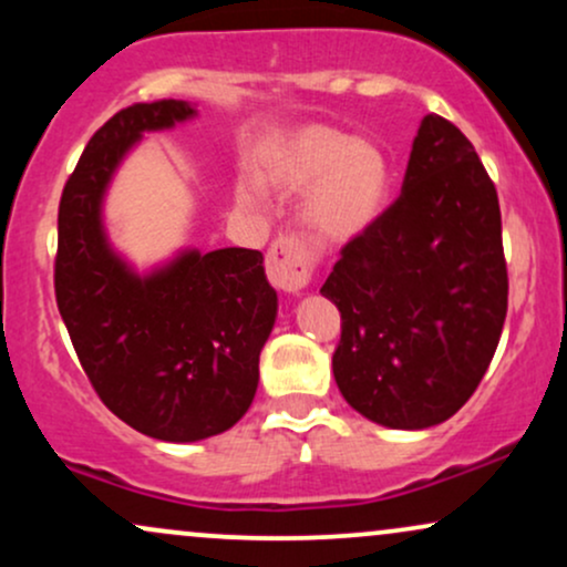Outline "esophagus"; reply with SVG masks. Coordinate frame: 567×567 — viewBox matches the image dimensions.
Masks as SVG:
<instances>
[{
	"label": "esophagus",
	"instance_id": "obj_1",
	"mask_svg": "<svg viewBox=\"0 0 567 567\" xmlns=\"http://www.w3.org/2000/svg\"><path fill=\"white\" fill-rule=\"evenodd\" d=\"M311 261L309 252L303 250V245L292 237H279L271 245L269 256H266V275L269 282L275 285L279 292H288V296H298L311 279Z\"/></svg>",
	"mask_w": 567,
	"mask_h": 567
}]
</instances>
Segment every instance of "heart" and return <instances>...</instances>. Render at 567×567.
I'll use <instances>...</instances> for the list:
<instances>
[{"instance_id": "b5f03b06", "label": "heart", "mask_w": 567, "mask_h": 567, "mask_svg": "<svg viewBox=\"0 0 567 567\" xmlns=\"http://www.w3.org/2000/svg\"><path fill=\"white\" fill-rule=\"evenodd\" d=\"M392 159L373 138L347 130L303 125L264 148L258 178L245 175L237 197L261 207L266 188L282 197L301 194L298 216L306 231L328 245H347L379 224L392 197Z\"/></svg>"}]
</instances>
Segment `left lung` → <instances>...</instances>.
<instances>
[{"mask_svg":"<svg viewBox=\"0 0 567 567\" xmlns=\"http://www.w3.org/2000/svg\"><path fill=\"white\" fill-rule=\"evenodd\" d=\"M341 311L333 375L357 413L426 429L464 408L506 320L498 194L453 122L429 114L402 194L324 279Z\"/></svg>","mask_w":567,"mask_h":567,"instance_id":"left-lung-1","label":"left lung"}]
</instances>
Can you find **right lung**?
Here are the masks:
<instances>
[{"mask_svg": "<svg viewBox=\"0 0 567 567\" xmlns=\"http://www.w3.org/2000/svg\"><path fill=\"white\" fill-rule=\"evenodd\" d=\"M197 116L188 101L122 109L90 138L58 207L55 301L84 373L116 419L165 442L226 432L250 408L277 320L264 256L181 250L146 275L109 243L103 199L143 133Z\"/></svg>", "mask_w": 567, "mask_h": 567, "instance_id": "1", "label": "right lung"}]
</instances>
